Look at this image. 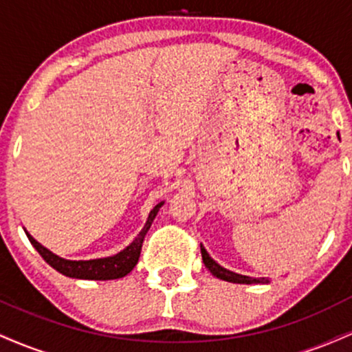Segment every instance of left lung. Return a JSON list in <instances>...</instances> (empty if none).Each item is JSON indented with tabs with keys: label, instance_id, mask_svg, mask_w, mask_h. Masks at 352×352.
I'll return each mask as SVG.
<instances>
[{
	"label": "left lung",
	"instance_id": "1",
	"mask_svg": "<svg viewBox=\"0 0 352 352\" xmlns=\"http://www.w3.org/2000/svg\"><path fill=\"white\" fill-rule=\"evenodd\" d=\"M200 250H201V260H204V265L207 266L210 273H212L215 278H218V280H223L228 283H238V285H266V283H270L268 278H252L235 272H230V270L223 268L221 265H218L217 261L210 256L204 245H200Z\"/></svg>",
	"mask_w": 352,
	"mask_h": 352
}]
</instances>
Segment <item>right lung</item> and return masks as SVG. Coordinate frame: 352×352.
Listing matches in <instances>:
<instances>
[{
    "mask_svg": "<svg viewBox=\"0 0 352 352\" xmlns=\"http://www.w3.org/2000/svg\"><path fill=\"white\" fill-rule=\"evenodd\" d=\"M164 201L157 204L155 207L148 213L147 221H145L144 228L140 230L139 235L131 241L124 250H120L119 253L112 254V256H104V258H94V260H66V258L59 256V254L52 253L51 250H47L46 246H43L39 241H36L33 236L28 233V230L24 228L28 238H30L31 245L38 250V253L41 254L43 260L47 265L52 266L56 272H59L64 276L76 278V280H96V281H107V280H117V278H124L125 274H129L134 270L140 256V250H142L144 238L147 235L148 228H151L153 218L157 217L159 210L162 208Z\"/></svg>",
    "mask_w": 352,
    "mask_h": 352,
    "instance_id": "right-lung-1",
    "label": "right lung"
}]
</instances>
